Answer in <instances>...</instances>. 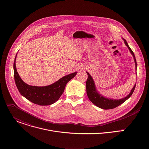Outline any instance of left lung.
I'll list each match as a JSON object with an SVG mask.
<instances>
[{
	"label": "left lung",
	"mask_w": 149,
	"mask_h": 149,
	"mask_svg": "<svg viewBox=\"0 0 149 149\" xmlns=\"http://www.w3.org/2000/svg\"><path fill=\"white\" fill-rule=\"evenodd\" d=\"M123 40L124 41V43H125V45L128 47L129 49L130 50L131 54H132V55L133 56V58H134V60L135 62L136 69L137 70V62H136V59L134 54L133 51L129 47L126 40L124 39H123ZM87 73L88 74V79L86 82V90H87V94L89 100L94 104H95L96 106H97L98 107L101 108L104 110L113 109H114V108L118 107V106L120 105V104H123L127 99H129L131 97V95L133 93L135 87H136V84H135L134 86L131 90V92L129 93V94L122 99H119V100L109 99V98L103 97L100 93H98V91L96 90V88L95 86V83H94V81L92 77L90 75V74L88 72H87Z\"/></svg>",
	"instance_id": "left-lung-1"
}]
</instances>
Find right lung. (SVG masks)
I'll use <instances>...</instances> for the list:
<instances>
[{
    "instance_id": "1",
    "label": "right lung",
    "mask_w": 149,
    "mask_h": 149,
    "mask_svg": "<svg viewBox=\"0 0 149 149\" xmlns=\"http://www.w3.org/2000/svg\"><path fill=\"white\" fill-rule=\"evenodd\" d=\"M17 55V54H16ZM16 58L13 63L16 86L20 94L32 102L39 105H49L59 100L64 91L66 84L73 78L77 72L64 76L55 83L45 87L32 86L24 82L19 75L16 67Z\"/></svg>"
}]
</instances>
